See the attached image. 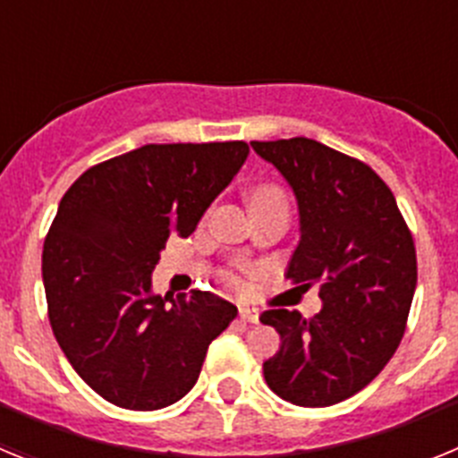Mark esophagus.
Segmentation results:
<instances>
[{"mask_svg": "<svg viewBox=\"0 0 458 458\" xmlns=\"http://www.w3.org/2000/svg\"><path fill=\"white\" fill-rule=\"evenodd\" d=\"M238 314H241L242 321H248V323H259V310H254V307H245V305H241V307H238Z\"/></svg>", "mask_w": 458, "mask_h": 458, "instance_id": "1", "label": "esophagus"}]
</instances>
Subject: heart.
Here are the masks:
<instances>
[{"label":"heart","mask_w":458,"mask_h":458,"mask_svg":"<svg viewBox=\"0 0 458 458\" xmlns=\"http://www.w3.org/2000/svg\"><path fill=\"white\" fill-rule=\"evenodd\" d=\"M261 201H284V194L275 185H259L250 192V206L261 204Z\"/></svg>","instance_id":"b5f03b06"}]
</instances>
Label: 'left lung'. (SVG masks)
<instances>
[{"label": "left lung", "instance_id": "8db88e82", "mask_svg": "<svg viewBox=\"0 0 458 458\" xmlns=\"http://www.w3.org/2000/svg\"><path fill=\"white\" fill-rule=\"evenodd\" d=\"M298 201L301 241L286 277L321 286V311L268 310L279 333L264 362L270 390L295 406L323 408L360 392L390 362L418 284L412 236L378 174L317 140L252 141Z\"/></svg>", "mask_w": 458, "mask_h": 458}]
</instances>
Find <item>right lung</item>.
I'll use <instances>...</instances> for the list:
<instances>
[{
	"label": "right lung",
	"instance_id": "right-lung-1",
	"mask_svg": "<svg viewBox=\"0 0 458 458\" xmlns=\"http://www.w3.org/2000/svg\"><path fill=\"white\" fill-rule=\"evenodd\" d=\"M245 141L147 144L87 169L43 245L50 326L80 378L114 406L157 411L188 394L236 305L153 293L169 236H190L232 183Z\"/></svg>",
	"mask_w": 458,
	"mask_h": 458
}]
</instances>
